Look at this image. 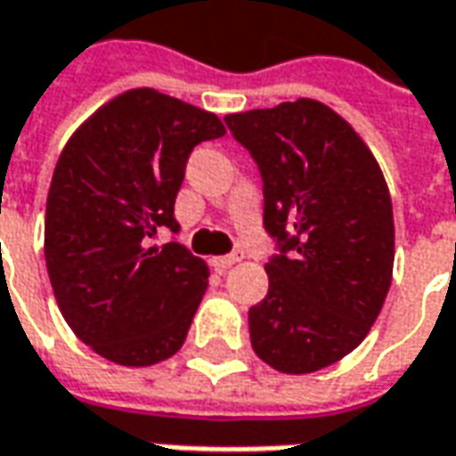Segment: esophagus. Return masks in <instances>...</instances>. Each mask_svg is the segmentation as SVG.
Wrapping results in <instances>:
<instances>
[{"label": "esophagus", "mask_w": 456, "mask_h": 456, "mask_svg": "<svg viewBox=\"0 0 456 456\" xmlns=\"http://www.w3.org/2000/svg\"><path fill=\"white\" fill-rule=\"evenodd\" d=\"M243 258V253H231V256H218V258H213V265L218 268V271H225V268H231L238 261Z\"/></svg>", "instance_id": "34e87169"}]
</instances>
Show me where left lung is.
Returning a JSON list of instances; mask_svg holds the SVG:
<instances>
[{
  "label": "left lung",
  "mask_w": 456,
  "mask_h": 456,
  "mask_svg": "<svg viewBox=\"0 0 456 456\" xmlns=\"http://www.w3.org/2000/svg\"><path fill=\"white\" fill-rule=\"evenodd\" d=\"M264 180L268 293L248 311L253 351L311 374L356 349L392 286L394 216L371 150L316 100L225 118Z\"/></svg>",
  "instance_id": "1"
}]
</instances>
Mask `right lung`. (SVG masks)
Returning a JSON list of instances; mask_svg holds the SVG:
<instances>
[{"label":"right lung","mask_w":456,"mask_h":456,"mask_svg":"<svg viewBox=\"0 0 456 456\" xmlns=\"http://www.w3.org/2000/svg\"><path fill=\"white\" fill-rule=\"evenodd\" d=\"M225 135L200 107L130 90L100 107L64 145L45 213V261L64 321L122 366H150L183 346L208 265L178 233L175 198L195 145Z\"/></svg>","instance_id":"1"}]
</instances>
